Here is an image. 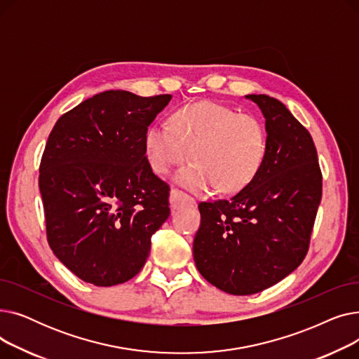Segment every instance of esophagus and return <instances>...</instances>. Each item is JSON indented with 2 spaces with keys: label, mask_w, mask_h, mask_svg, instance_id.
<instances>
[{
  "label": "esophagus",
  "mask_w": 359,
  "mask_h": 359,
  "mask_svg": "<svg viewBox=\"0 0 359 359\" xmlns=\"http://www.w3.org/2000/svg\"><path fill=\"white\" fill-rule=\"evenodd\" d=\"M170 205H172L173 210H177L182 208V206H195L196 202L187 194L177 189H172V192H170Z\"/></svg>",
  "instance_id": "1"
}]
</instances>
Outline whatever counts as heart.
<instances>
[{
    "mask_svg": "<svg viewBox=\"0 0 359 359\" xmlns=\"http://www.w3.org/2000/svg\"><path fill=\"white\" fill-rule=\"evenodd\" d=\"M144 144L151 167L165 173L170 167L191 158L176 180L194 192L231 194L248 186L257 175L266 154V130L249 113L214 102L179 107L172 125L156 121L145 132Z\"/></svg>",
    "mask_w": 359,
    "mask_h": 359,
    "instance_id": "b5f03b06",
    "label": "heart"
}]
</instances>
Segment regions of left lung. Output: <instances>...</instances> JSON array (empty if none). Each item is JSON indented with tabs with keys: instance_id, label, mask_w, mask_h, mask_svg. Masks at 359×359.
<instances>
[{
	"instance_id": "8db88e82",
	"label": "left lung",
	"mask_w": 359,
	"mask_h": 359,
	"mask_svg": "<svg viewBox=\"0 0 359 359\" xmlns=\"http://www.w3.org/2000/svg\"><path fill=\"white\" fill-rule=\"evenodd\" d=\"M246 99L265 118V160L233 198L199 203L194 240L201 275L233 295L260 292L301 265L322 201V172L310 132L279 100L266 94Z\"/></svg>"
}]
</instances>
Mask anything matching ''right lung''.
Masks as SVG:
<instances>
[{
  "label": "right lung",
  "instance_id": "1",
  "mask_svg": "<svg viewBox=\"0 0 359 359\" xmlns=\"http://www.w3.org/2000/svg\"><path fill=\"white\" fill-rule=\"evenodd\" d=\"M170 100L103 91L62 115L48 138L39 168L48 243L88 284L134 278L170 215L168 184L153 173L144 144Z\"/></svg>",
  "mask_w": 359,
  "mask_h": 359
}]
</instances>
